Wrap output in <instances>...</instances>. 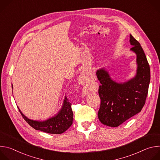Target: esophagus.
<instances>
[{
  "label": "esophagus",
  "instance_id": "34e87169",
  "mask_svg": "<svg viewBox=\"0 0 160 160\" xmlns=\"http://www.w3.org/2000/svg\"><path fill=\"white\" fill-rule=\"evenodd\" d=\"M85 78H84V77L83 76H80V78H79V82L80 83H82V85H85Z\"/></svg>",
  "mask_w": 160,
  "mask_h": 160
}]
</instances>
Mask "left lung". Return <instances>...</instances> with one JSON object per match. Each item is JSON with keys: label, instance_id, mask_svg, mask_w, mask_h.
Listing matches in <instances>:
<instances>
[{"label": "left lung", "instance_id": "1", "mask_svg": "<svg viewBox=\"0 0 160 160\" xmlns=\"http://www.w3.org/2000/svg\"><path fill=\"white\" fill-rule=\"evenodd\" d=\"M130 49L137 54L138 64L136 76L124 83L112 80L103 69L97 72L101 83L99 95L101 105L98 113L104 125L117 127L141 112L146 103L150 82V68L140 43L130 35Z\"/></svg>", "mask_w": 160, "mask_h": 160}]
</instances>
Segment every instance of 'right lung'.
I'll return each mask as SVG.
<instances>
[{
  "label": "right lung",
  "mask_w": 160,
  "mask_h": 160,
  "mask_svg": "<svg viewBox=\"0 0 160 160\" xmlns=\"http://www.w3.org/2000/svg\"><path fill=\"white\" fill-rule=\"evenodd\" d=\"M24 120L33 128L48 133L61 134L69 128L73 123V114L72 103L65 98L63 106L56 117L44 122L29 120L19 109Z\"/></svg>",
  "instance_id": "1"
}]
</instances>
